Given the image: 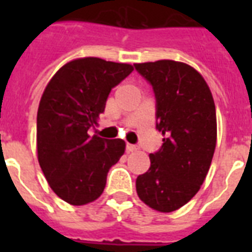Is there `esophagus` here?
<instances>
[{
    "label": "esophagus",
    "instance_id": "34e87169",
    "mask_svg": "<svg viewBox=\"0 0 252 252\" xmlns=\"http://www.w3.org/2000/svg\"><path fill=\"white\" fill-rule=\"evenodd\" d=\"M138 148L136 145H132V144H126V152L130 153V152H134V150H137Z\"/></svg>",
    "mask_w": 252,
    "mask_h": 252
}]
</instances>
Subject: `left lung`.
I'll return each instance as SVG.
<instances>
[{
    "mask_svg": "<svg viewBox=\"0 0 252 252\" xmlns=\"http://www.w3.org/2000/svg\"><path fill=\"white\" fill-rule=\"evenodd\" d=\"M153 86L157 129L165 138L150 154L149 170L137 176L138 197L154 211L170 213L187 204L207 178L217 141L211 89L186 63L158 60L134 64Z\"/></svg>",
    "mask_w": 252,
    "mask_h": 252,
    "instance_id": "1",
    "label": "left lung"
}]
</instances>
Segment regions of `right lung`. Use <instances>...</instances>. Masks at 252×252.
I'll list each match as a JSON object with an SVG mask.
<instances>
[{
  "label": "right lung",
  "mask_w": 252,
  "mask_h": 252,
  "mask_svg": "<svg viewBox=\"0 0 252 252\" xmlns=\"http://www.w3.org/2000/svg\"><path fill=\"white\" fill-rule=\"evenodd\" d=\"M132 70L130 64L81 57L61 66L45 86L37 108V161L49 187L70 205L98 199L108 170L126 152L123 140L90 136L89 129L111 89Z\"/></svg>",
  "instance_id": "1"
}]
</instances>
